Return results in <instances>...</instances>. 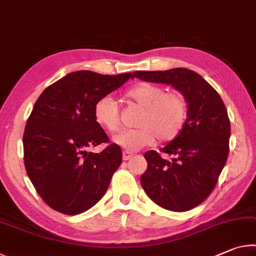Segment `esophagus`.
I'll return each instance as SVG.
<instances>
[{"mask_svg":"<svg viewBox=\"0 0 256 256\" xmlns=\"http://www.w3.org/2000/svg\"><path fill=\"white\" fill-rule=\"evenodd\" d=\"M133 157L132 154H130L128 151H124L123 152V160H128Z\"/></svg>","mask_w":256,"mask_h":256,"instance_id":"obj_1","label":"esophagus"}]
</instances>
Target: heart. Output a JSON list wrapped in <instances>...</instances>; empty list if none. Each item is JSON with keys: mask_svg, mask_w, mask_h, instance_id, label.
Segmentation results:
<instances>
[{"mask_svg": "<svg viewBox=\"0 0 256 256\" xmlns=\"http://www.w3.org/2000/svg\"><path fill=\"white\" fill-rule=\"evenodd\" d=\"M125 100L142 108L136 120L138 128L125 130L112 141L128 151H138L154 144H167L180 136L188 116V104L180 92H167L162 86L138 82L124 92ZM96 123L106 131L118 132L120 126V110L110 97H102L94 108Z\"/></svg>", "mask_w": 256, "mask_h": 256, "instance_id": "b5f03b06", "label": "heart"}]
</instances>
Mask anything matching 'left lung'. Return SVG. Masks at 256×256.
I'll list each match as a JSON object with an SVG mask.
<instances>
[{"label":"left lung","instance_id":"obj_1","mask_svg":"<svg viewBox=\"0 0 256 256\" xmlns=\"http://www.w3.org/2000/svg\"><path fill=\"white\" fill-rule=\"evenodd\" d=\"M134 76L170 84L188 100L184 130L160 149L174 158L164 159L154 150L146 152L148 170L141 176V186L164 209L176 212L193 209L210 196L227 162L230 122L226 106L200 74L188 68L136 71Z\"/></svg>","mask_w":256,"mask_h":256}]
</instances>
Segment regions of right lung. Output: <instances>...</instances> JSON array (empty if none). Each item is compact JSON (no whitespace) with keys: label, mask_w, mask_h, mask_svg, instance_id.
<instances>
[{"label":"right lung","mask_w":256,"mask_h":256,"mask_svg":"<svg viewBox=\"0 0 256 256\" xmlns=\"http://www.w3.org/2000/svg\"><path fill=\"white\" fill-rule=\"evenodd\" d=\"M132 76L72 72L47 86L34 102L24 128V162L34 188L53 210L79 214L106 193L122 164V150L112 144L100 154L86 151L110 142L94 120V108Z\"/></svg>","instance_id":"obj_1"}]
</instances>
